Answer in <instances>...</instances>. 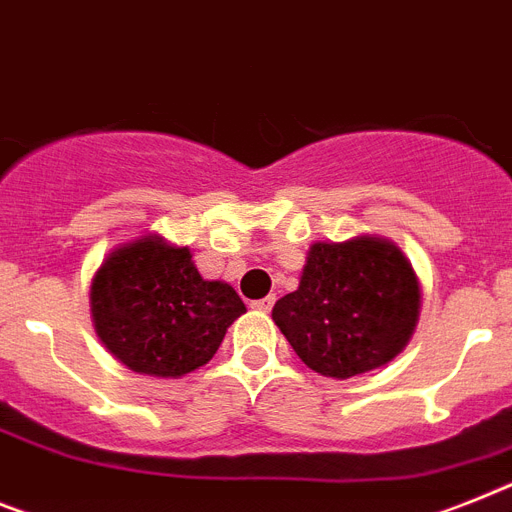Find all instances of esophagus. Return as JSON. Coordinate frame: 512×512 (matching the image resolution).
<instances>
[{"label": "esophagus", "instance_id": "34e87169", "mask_svg": "<svg viewBox=\"0 0 512 512\" xmlns=\"http://www.w3.org/2000/svg\"><path fill=\"white\" fill-rule=\"evenodd\" d=\"M273 304H276V296H265V299H257V302H252V309H257V312H270V309H273Z\"/></svg>", "mask_w": 512, "mask_h": 512}]
</instances>
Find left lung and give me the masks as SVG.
<instances>
[{
    "mask_svg": "<svg viewBox=\"0 0 512 512\" xmlns=\"http://www.w3.org/2000/svg\"><path fill=\"white\" fill-rule=\"evenodd\" d=\"M419 309V278L401 249L354 236L309 247L299 289L278 299L273 320L309 369L349 380L406 349Z\"/></svg>",
    "mask_w": 512,
    "mask_h": 512,
    "instance_id": "8db88e82",
    "label": "left lung"
}]
</instances>
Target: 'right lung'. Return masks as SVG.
<instances>
[{
	"label": "right lung",
	"mask_w": 512,
	"mask_h": 512,
	"mask_svg": "<svg viewBox=\"0 0 512 512\" xmlns=\"http://www.w3.org/2000/svg\"><path fill=\"white\" fill-rule=\"evenodd\" d=\"M242 312L247 307L229 283L205 281L190 249L156 234L109 252L90 283L103 346L150 377H182L208 364Z\"/></svg>",
	"instance_id": "1"
}]
</instances>
